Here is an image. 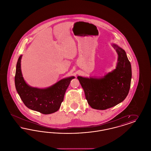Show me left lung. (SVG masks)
<instances>
[{
    "label": "left lung",
    "instance_id": "1",
    "mask_svg": "<svg viewBox=\"0 0 151 151\" xmlns=\"http://www.w3.org/2000/svg\"><path fill=\"white\" fill-rule=\"evenodd\" d=\"M112 45L118 55L114 70L100 79L78 77L88 104L94 109L112 108L124 100L129 92L132 77L131 63L125 51L115 44Z\"/></svg>",
    "mask_w": 151,
    "mask_h": 151
}]
</instances>
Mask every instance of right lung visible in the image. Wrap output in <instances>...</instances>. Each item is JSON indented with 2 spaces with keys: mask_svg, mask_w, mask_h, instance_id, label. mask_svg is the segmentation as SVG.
<instances>
[{
  "mask_svg": "<svg viewBox=\"0 0 151 151\" xmlns=\"http://www.w3.org/2000/svg\"><path fill=\"white\" fill-rule=\"evenodd\" d=\"M20 55L17 60L14 77L16 91L27 108L44 114L57 111L63 101L65 92L74 76L62 79L52 86L39 89L29 86L24 81L21 71Z\"/></svg>",
  "mask_w": 151,
  "mask_h": 151,
  "instance_id": "right-lung-1",
  "label": "right lung"
}]
</instances>
